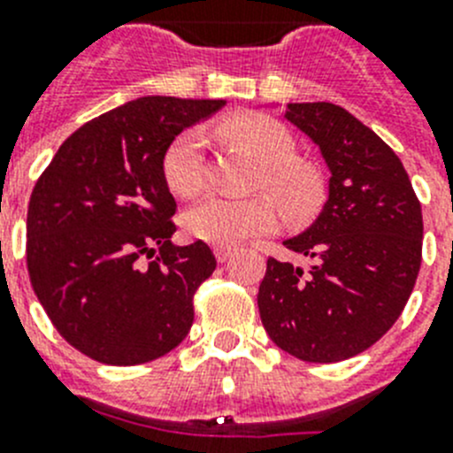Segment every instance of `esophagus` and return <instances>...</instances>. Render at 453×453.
Wrapping results in <instances>:
<instances>
[{"mask_svg": "<svg viewBox=\"0 0 453 453\" xmlns=\"http://www.w3.org/2000/svg\"><path fill=\"white\" fill-rule=\"evenodd\" d=\"M234 247H226V245H218L215 247V258H218L219 263H224V261H229L231 258V254H234Z\"/></svg>", "mask_w": 453, "mask_h": 453, "instance_id": "obj_1", "label": "esophagus"}]
</instances>
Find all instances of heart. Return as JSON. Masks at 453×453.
<instances>
[{
  "instance_id": "obj_1",
  "label": "heart",
  "mask_w": 453,
  "mask_h": 453,
  "mask_svg": "<svg viewBox=\"0 0 453 453\" xmlns=\"http://www.w3.org/2000/svg\"><path fill=\"white\" fill-rule=\"evenodd\" d=\"M218 134L261 165L254 190L274 198L288 222H306L322 208L326 197L322 172L313 163L297 158V142L279 119L258 113L235 115L219 124ZM161 170L174 195L183 199L197 197L206 188L203 138L199 131L188 129L172 140L163 154ZM271 200L265 195L251 199H206L183 215V224L192 238L211 245H235L274 229L279 211Z\"/></svg>"
}]
</instances>
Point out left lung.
<instances>
[{"instance_id": "8db88e82", "label": "left lung", "mask_w": 453, "mask_h": 453, "mask_svg": "<svg viewBox=\"0 0 453 453\" xmlns=\"http://www.w3.org/2000/svg\"><path fill=\"white\" fill-rule=\"evenodd\" d=\"M331 170L318 222L286 247L311 267L267 258L258 313L267 335L306 363L370 349L406 306L422 265V206L399 156L345 108L288 104Z\"/></svg>"}]
</instances>
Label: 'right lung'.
I'll return each mask as SVG.
<instances>
[{"mask_svg":"<svg viewBox=\"0 0 453 453\" xmlns=\"http://www.w3.org/2000/svg\"><path fill=\"white\" fill-rule=\"evenodd\" d=\"M224 99L142 97L79 127L35 181L27 270L35 297L74 349L140 365L188 335L195 292L213 274L197 240L174 247L177 202L163 179L167 145Z\"/></svg>","mask_w":453,"mask_h":453,"instance_id":"right-lung-1","label":"right lung"}]
</instances>
